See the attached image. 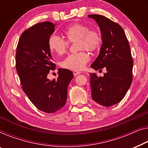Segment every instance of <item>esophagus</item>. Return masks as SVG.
Segmentation results:
<instances>
[{"instance_id": "obj_1", "label": "esophagus", "mask_w": 148, "mask_h": 148, "mask_svg": "<svg viewBox=\"0 0 148 148\" xmlns=\"http://www.w3.org/2000/svg\"><path fill=\"white\" fill-rule=\"evenodd\" d=\"M81 73V72H78V71H74L73 72V74H74V76H76V75H78V74H80Z\"/></svg>"}]
</instances>
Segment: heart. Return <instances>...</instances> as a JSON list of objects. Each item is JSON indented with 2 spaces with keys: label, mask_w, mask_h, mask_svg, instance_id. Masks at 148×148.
<instances>
[{
  "label": "heart",
  "mask_w": 148,
  "mask_h": 148,
  "mask_svg": "<svg viewBox=\"0 0 148 148\" xmlns=\"http://www.w3.org/2000/svg\"><path fill=\"white\" fill-rule=\"evenodd\" d=\"M66 39L69 42L76 41L78 53L68 55L62 62V68L73 71H80L85 67L90 60V56L85 50H97L102 43L101 33L97 29H88L86 25L75 23L64 31ZM68 42L58 35H52L48 39V47L51 53L62 55L66 51Z\"/></svg>",
  "instance_id": "1"
}]
</instances>
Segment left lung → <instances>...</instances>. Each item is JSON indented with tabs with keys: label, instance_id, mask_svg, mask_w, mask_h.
Returning a JSON list of instances; mask_svg holds the SVG:
<instances>
[{
	"label": "left lung",
	"instance_id": "obj_1",
	"mask_svg": "<svg viewBox=\"0 0 148 148\" xmlns=\"http://www.w3.org/2000/svg\"><path fill=\"white\" fill-rule=\"evenodd\" d=\"M99 26L102 36L101 50L90 67L95 70L105 68L103 77L90 73L92 99L109 107L121 101L132 84L134 62L124 30L119 25L99 14H89Z\"/></svg>",
	"mask_w": 148,
	"mask_h": 148
}]
</instances>
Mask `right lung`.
<instances>
[{"label": "right lung", "mask_w": 148, "mask_h": 148, "mask_svg": "<svg viewBox=\"0 0 148 148\" xmlns=\"http://www.w3.org/2000/svg\"><path fill=\"white\" fill-rule=\"evenodd\" d=\"M54 27L45 21L25 31L16 52V69L23 90L37 109L47 113H56L65 105L68 84L74 78L72 71L64 68L58 69L57 79L47 77L56 68L48 47Z\"/></svg>", "instance_id": "add662e5"}]
</instances>
